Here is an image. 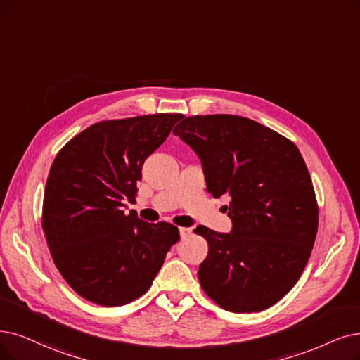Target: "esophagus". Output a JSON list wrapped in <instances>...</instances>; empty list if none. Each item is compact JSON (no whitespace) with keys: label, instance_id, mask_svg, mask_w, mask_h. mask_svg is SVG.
Instances as JSON below:
<instances>
[{"label":"esophagus","instance_id":"obj_1","mask_svg":"<svg viewBox=\"0 0 360 360\" xmlns=\"http://www.w3.org/2000/svg\"><path fill=\"white\" fill-rule=\"evenodd\" d=\"M179 230H180V236H181V239L188 238V236L192 233V229H189V227H180Z\"/></svg>","mask_w":360,"mask_h":360}]
</instances>
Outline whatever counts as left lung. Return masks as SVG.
<instances>
[{
	"label": "left lung",
	"instance_id": "left-lung-1",
	"mask_svg": "<svg viewBox=\"0 0 360 360\" xmlns=\"http://www.w3.org/2000/svg\"><path fill=\"white\" fill-rule=\"evenodd\" d=\"M202 162L207 191L220 198L232 233L198 226L208 255L198 270L205 294L233 313L262 311L303 273L319 210L306 162L291 140L238 115H195L172 130Z\"/></svg>",
	"mask_w": 360,
	"mask_h": 360
}]
</instances>
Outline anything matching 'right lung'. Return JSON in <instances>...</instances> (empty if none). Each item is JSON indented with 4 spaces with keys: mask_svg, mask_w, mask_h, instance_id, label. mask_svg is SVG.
Listing matches in <instances>:
<instances>
[{
    "mask_svg": "<svg viewBox=\"0 0 360 360\" xmlns=\"http://www.w3.org/2000/svg\"><path fill=\"white\" fill-rule=\"evenodd\" d=\"M181 113H155L90 125L70 139L50 168L42 230L69 286L98 306L131 303L145 294L180 239L167 221L146 223L136 211L137 181Z\"/></svg>",
    "mask_w": 360,
    "mask_h": 360,
    "instance_id": "obj_1",
    "label": "right lung"
}]
</instances>
